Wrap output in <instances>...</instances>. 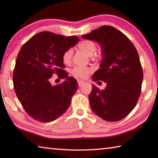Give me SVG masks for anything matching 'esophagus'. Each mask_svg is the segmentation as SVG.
<instances>
[{"label": "esophagus", "mask_w": 158, "mask_h": 158, "mask_svg": "<svg viewBox=\"0 0 158 158\" xmlns=\"http://www.w3.org/2000/svg\"><path fill=\"white\" fill-rule=\"evenodd\" d=\"M85 84V81H82V80H78V84H79V86H81L83 84Z\"/></svg>", "instance_id": "34e87169"}]
</instances>
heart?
Segmentation results:
<instances>
[{
    "instance_id": "b5f03b06",
    "label": "heart",
    "mask_w": 158,
    "mask_h": 158,
    "mask_svg": "<svg viewBox=\"0 0 158 158\" xmlns=\"http://www.w3.org/2000/svg\"><path fill=\"white\" fill-rule=\"evenodd\" d=\"M79 49L84 51L89 56L94 55L97 50V45L91 40H83L79 45ZM73 56V49L72 48L66 49L62 54L63 63L69 65L72 62ZM92 73V69L89 67H74L72 69L71 74L78 79H85Z\"/></svg>"
}]
</instances>
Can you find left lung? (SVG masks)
Listing matches in <instances>:
<instances>
[{
    "instance_id": "1",
    "label": "left lung",
    "mask_w": 158,
    "mask_h": 158,
    "mask_svg": "<svg viewBox=\"0 0 158 158\" xmlns=\"http://www.w3.org/2000/svg\"><path fill=\"white\" fill-rule=\"evenodd\" d=\"M82 37L100 44L103 58L92 79L106 83L104 90L92 85L90 108L105 121H121L135 107L141 94L143 75L137 51L125 35L110 26Z\"/></svg>"
}]
</instances>
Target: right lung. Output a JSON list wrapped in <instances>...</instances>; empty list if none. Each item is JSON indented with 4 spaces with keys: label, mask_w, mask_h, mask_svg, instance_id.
<instances>
[{
    "label": "right lung",
    "mask_w": 158,
    "mask_h": 158,
    "mask_svg": "<svg viewBox=\"0 0 158 158\" xmlns=\"http://www.w3.org/2000/svg\"><path fill=\"white\" fill-rule=\"evenodd\" d=\"M79 40L77 36L42 31L21 47L13 73L14 89L26 113L36 121H54L70 105L78 84L73 77H68L62 54ZM53 74L66 80L52 86L49 81Z\"/></svg>",
    "instance_id": "1"
}]
</instances>
